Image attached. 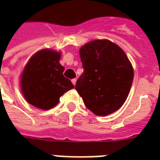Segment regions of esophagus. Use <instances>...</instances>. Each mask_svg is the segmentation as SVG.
<instances>
[{
	"label": "esophagus",
	"mask_w": 160,
	"mask_h": 160,
	"mask_svg": "<svg viewBox=\"0 0 160 160\" xmlns=\"http://www.w3.org/2000/svg\"><path fill=\"white\" fill-rule=\"evenodd\" d=\"M76 79H72V80H71V81H72V83L73 84V86H75V84H76Z\"/></svg>",
	"instance_id": "1"
}]
</instances>
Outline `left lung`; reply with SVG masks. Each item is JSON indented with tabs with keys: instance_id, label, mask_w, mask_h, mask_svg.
<instances>
[{
	"instance_id": "left-lung-1",
	"label": "left lung",
	"mask_w": 160,
	"mask_h": 160,
	"mask_svg": "<svg viewBox=\"0 0 160 160\" xmlns=\"http://www.w3.org/2000/svg\"><path fill=\"white\" fill-rule=\"evenodd\" d=\"M84 73L75 89L87 109L97 116L119 110L129 93L134 69L120 47L109 40H94L80 49Z\"/></svg>"
}]
</instances>
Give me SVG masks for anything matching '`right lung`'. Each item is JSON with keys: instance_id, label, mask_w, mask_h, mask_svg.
I'll list each match as a JSON object with an SVG mask.
<instances>
[{"instance_id": "add662e5", "label": "right lung", "mask_w": 160, "mask_h": 160, "mask_svg": "<svg viewBox=\"0 0 160 160\" xmlns=\"http://www.w3.org/2000/svg\"><path fill=\"white\" fill-rule=\"evenodd\" d=\"M61 53L45 49L33 55L21 74V92L33 106L49 110L58 104L60 97L73 89V85L63 76L64 67L59 63Z\"/></svg>"}]
</instances>
